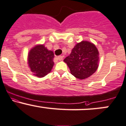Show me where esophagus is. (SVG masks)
<instances>
[{
	"label": "esophagus",
	"mask_w": 126,
	"mask_h": 126,
	"mask_svg": "<svg viewBox=\"0 0 126 126\" xmlns=\"http://www.w3.org/2000/svg\"><path fill=\"white\" fill-rule=\"evenodd\" d=\"M63 56H59L57 57V59L59 60H63Z\"/></svg>",
	"instance_id": "1"
}]
</instances>
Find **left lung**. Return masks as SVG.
Here are the masks:
<instances>
[{
	"label": "left lung",
	"instance_id": "1",
	"mask_svg": "<svg viewBox=\"0 0 126 126\" xmlns=\"http://www.w3.org/2000/svg\"><path fill=\"white\" fill-rule=\"evenodd\" d=\"M64 62L67 63L72 75L84 79L90 77L98 68L99 51L93 44L82 41L75 46Z\"/></svg>",
	"mask_w": 126,
	"mask_h": 126
}]
</instances>
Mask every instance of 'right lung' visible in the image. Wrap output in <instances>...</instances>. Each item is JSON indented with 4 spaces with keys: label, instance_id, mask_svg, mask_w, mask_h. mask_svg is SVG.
Masks as SVG:
<instances>
[{
    "label": "right lung",
    "instance_id": "obj_1",
    "mask_svg": "<svg viewBox=\"0 0 126 126\" xmlns=\"http://www.w3.org/2000/svg\"><path fill=\"white\" fill-rule=\"evenodd\" d=\"M54 55L43 45H36L30 51L28 64L30 70L36 77L42 78L50 72L54 63Z\"/></svg>",
    "mask_w": 126,
    "mask_h": 126
}]
</instances>
